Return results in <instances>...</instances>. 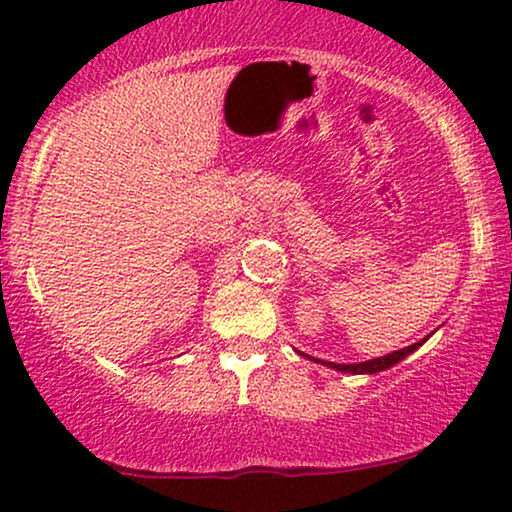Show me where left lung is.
I'll return each instance as SVG.
<instances>
[{"label":"left lung","mask_w":512,"mask_h":512,"mask_svg":"<svg viewBox=\"0 0 512 512\" xmlns=\"http://www.w3.org/2000/svg\"><path fill=\"white\" fill-rule=\"evenodd\" d=\"M424 342H426V338L415 342V345H410V347L398 349V352H391V354H387V356H380V359H370V361H363V363H331V361H326V363L321 361V363H324V366H331V368H335V370H340V373H352V375L368 373V375H373V373H380V370H387V368H391V366H396L398 361H403L405 356L415 352L417 347H422ZM305 356H307V354H305ZM314 361H317V359H314Z\"/></svg>","instance_id":"1"}]
</instances>
